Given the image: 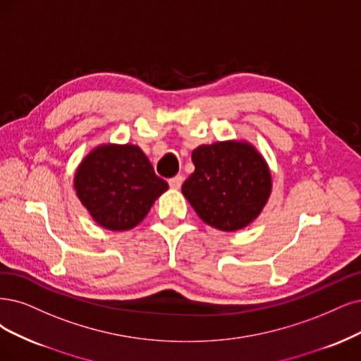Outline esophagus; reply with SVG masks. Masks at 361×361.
<instances>
[{
	"label": "esophagus",
	"mask_w": 361,
	"mask_h": 361,
	"mask_svg": "<svg viewBox=\"0 0 361 361\" xmlns=\"http://www.w3.org/2000/svg\"><path fill=\"white\" fill-rule=\"evenodd\" d=\"M183 177L181 176H177V177H173V178H171L168 183H169V185L172 189H180L181 188V184H183Z\"/></svg>",
	"instance_id": "obj_1"
}]
</instances>
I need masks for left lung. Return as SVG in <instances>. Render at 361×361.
I'll return each mask as SVG.
<instances>
[{
    "label": "left lung",
    "instance_id": "obj_1",
    "mask_svg": "<svg viewBox=\"0 0 361 361\" xmlns=\"http://www.w3.org/2000/svg\"><path fill=\"white\" fill-rule=\"evenodd\" d=\"M195 172L181 192L204 223L223 232L255 221L272 192L264 157L247 141L202 144L192 152Z\"/></svg>",
    "mask_w": 361,
    "mask_h": 361
}]
</instances>
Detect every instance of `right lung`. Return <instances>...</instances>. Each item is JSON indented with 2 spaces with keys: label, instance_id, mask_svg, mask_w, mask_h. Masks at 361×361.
<instances>
[{
  "label": "right lung",
  "instance_id": "1",
  "mask_svg": "<svg viewBox=\"0 0 361 361\" xmlns=\"http://www.w3.org/2000/svg\"><path fill=\"white\" fill-rule=\"evenodd\" d=\"M74 189L101 228L123 232L144 220L168 183L138 145L101 144L80 162Z\"/></svg>",
  "mask_w": 361,
  "mask_h": 361
}]
</instances>
